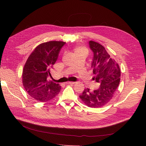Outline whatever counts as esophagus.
Instances as JSON below:
<instances>
[{"label":"esophagus","instance_id":"obj_1","mask_svg":"<svg viewBox=\"0 0 146 146\" xmlns=\"http://www.w3.org/2000/svg\"><path fill=\"white\" fill-rule=\"evenodd\" d=\"M66 84H67V85H74V84H75V82H66Z\"/></svg>","mask_w":146,"mask_h":146}]
</instances>
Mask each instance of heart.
Masks as SVG:
<instances>
[{"label":"heart","mask_w":146,"mask_h":146,"mask_svg":"<svg viewBox=\"0 0 146 146\" xmlns=\"http://www.w3.org/2000/svg\"><path fill=\"white\" fill-rule=\"evenodd\" d=\"M74 52L75 54H79V53H83V54H85L86 55H87V54H88L87 48H85V47H83V46L76 47L74 48Z\"/></svg>","instance_id":"b5f03b06"}]
</instances>
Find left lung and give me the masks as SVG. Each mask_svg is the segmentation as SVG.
<instances>
[{
  "label": "left lung",
  "instance_id": "1",
  "mask_svg": "<svg viewBox=\"0 0 146 146\" xmlns=\"http://www.w3.org/2000/svg\"><path fill=\"white\" fill-rule=\"evenodd\" d=\"M89 44L94 53L91 66L94 75L92 80L100 85L99 89L92 92L87 88L79 97L88 107L100 108L112 99L120 82L121 70L103 46L93 41Z\"/></svg>",
  "mask_w": 146,
  "mask_h": 146
}]
</instances>
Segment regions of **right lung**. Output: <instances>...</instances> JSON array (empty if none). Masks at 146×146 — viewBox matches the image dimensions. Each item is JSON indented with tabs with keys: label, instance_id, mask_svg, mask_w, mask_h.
<instances>
[{
	"label": "right lung",
	"instance_id": "right-lung-1",
	"mask_svg": "<svg viewBox=\"0 0 146 146\" xmlns=\"http://www.w3.org/2000/svg\"><path fill=\"white\" fill-rule=\"evenodd\" d=\"M65 42L51 41L39 44L30 55L23 70V84L26 92L41 102L54 99L59 94V84L47 80Z\"/></svg>",
	"mask_w": 146,
	"mask_h": 146
}]
</instances>
